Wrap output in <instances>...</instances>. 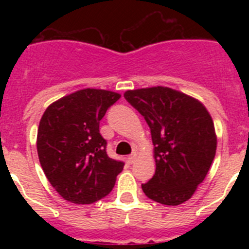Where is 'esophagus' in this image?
<instances>
[{
    "label": "esophagus",
    "mask_w": 249,
    "mask_h": 249,
    "mask_svg": "<svg viewBox=\"0 0 249 249\" xmlns=\"http://www.w3.org/2000/svg\"><path fill=\"white\" fill-rule=\"evenodd\" d=\"M135 162H136V155L133 153V155H131L128 157V163L132 164V163H135Z\"/></svg>",
    "instance_id": "34e87169"
}]
</instances>
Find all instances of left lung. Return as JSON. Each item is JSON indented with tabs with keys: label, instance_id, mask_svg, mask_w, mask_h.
Returning a JSON list of instances; mask_svg holds the SVG:
<instances>
[{
	"label": "left lung",
	"instance_id": "8db88e82",
	"mask_svg": "<svg viewBox=\"0 0 249 249\" xmlns=\"http://www.w3.org/2000/svg\"><path fill=\"white\" fill-rule=\"evenodd\" d=\"M124 98L144 117L155 146L156 172L142 184L144 195L166 206L188 201L214 160L211 114L196 98L162 86L127 91Z\"/></svg>",
	"mask_w": 249,
	"mask_h": 249
}]
</instances>
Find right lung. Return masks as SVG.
Masks as SVG:
<instances>
[{"mask_svg":"<svg viewBox=\"0 0 249 249\" xmlns=\"http://www.w3.org/2000/svg\"><path fill=\"white\" fill-rule=\"evenodd\" d=\"M121 94L86 89L59 98L39 121L37 153L46 177L61 197L89 204L112 191L122 160L109 158L100 121Z\"/></svg>","mask_w":249,"mask_h":249,"instance_id":"right-lung-1","label":"right lung"}]
</instances>
